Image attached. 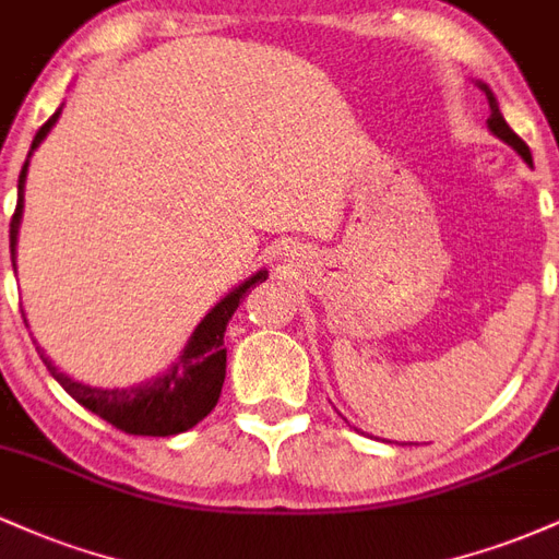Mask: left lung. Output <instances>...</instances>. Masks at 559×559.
<instances>
[{"label":"left lung","instance_id":"obj_1","mask_svg":"<svg viewBox=\"0 0 559 559\" xmlns=\"http://www.w3.org/2000/svg\"><path fill=\"white\" fill-rule=\"evenodd\" d=\"M480 86V92L486 94V99H489V110H491V115H489V128H491V133L497 139H502L504 144H510L512 150L518 152V155H521L525 163L531 165V168H534V159H531V150L528 146H525V141L518 136L515 131H512L510 126L504 123V118H502V112H499V105H497V96H493V92L489 86H486V83H478Z\"/></svg>","mask_w":559,"mask_h":559}]
</instances>
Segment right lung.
<instances>
[{"label":"right lung","mask_w":559,"mask_h":559,"mask_svg":"<svg viewBox=\"0 0 559 559\" xmlns=\"http://www.w3.org/2000/svg\"><path fill=\"white\" fill-rule=\"evenodd\" d=\"M62 107L52 118L47 120L36 131L34 144H31L28 159L34 155V150L47 139V133L52 131V126L60 118ZM28 159L23 163L21 178H17V207L15 215L10 221V254H12V267H15V247H17V230H21V217H23V189H25V176H28ZM267 278V271H258L252 278L243 281L241 286H236L234 292L226 294L207 316L202 318V323L197 325L191 333L189 344L183 346L181 357L170 365L165 373H159L150 381L139 383L131 389H96L88 383L75 381L68 373H62L57 365L44 355L41 346H36L38 355H41L44 365H47L49 373L55 376V381L73 396L75 402L83 404L86 409H92L94 415H99L102 420L112 423L120 431L133 433V436H176L194 428L199 420L207 418L217 404L221 396L223 381H226V349H223V336H226V325L230 316L236 312L239 301L247 297V292L254 284H262ZM28 325V323H25Z\"/></svg>","instance_id":"add662e5"}]
</instances>
